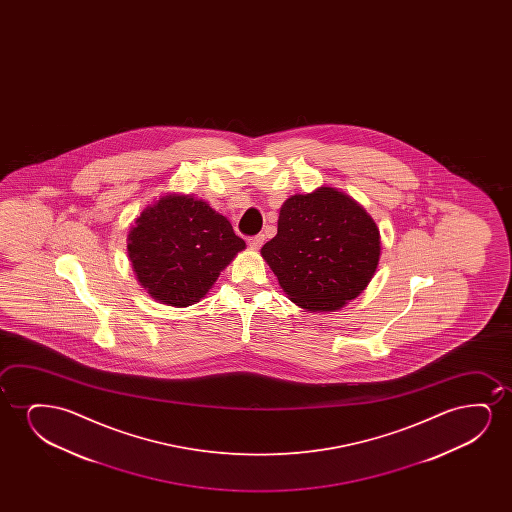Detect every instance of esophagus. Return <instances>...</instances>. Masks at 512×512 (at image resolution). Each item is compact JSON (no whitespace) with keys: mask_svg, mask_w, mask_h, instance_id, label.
<instances>
[{"mask_svg":"<svg viewBox=\"0 0 512 512\" xmlns=\"http://www.w3.org/2000/svg\"><path fill=\"white\" fill-rule=\"evenodd\" d=\"M264 243V234H257V236H252V238H248V246L252 248V250H259L260 246Z\"/></svg>","mask_w":512,"mask_h":512,"instance_id":"obj_1","label":"esophagus"}]
</instances>
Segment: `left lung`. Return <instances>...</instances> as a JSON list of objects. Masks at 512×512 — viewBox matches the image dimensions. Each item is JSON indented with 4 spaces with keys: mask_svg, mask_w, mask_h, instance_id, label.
<instances>
[{
    "mask_svg": "<svg viewBox=\"0 0 512 512\" xmlns=\"http://www.w3.org/2000/svg\"><path fill=\"white\" fill-rule=\"evenodd\" d=\"M260 253L290 301L311 313H329L369 285L381 239L378 225L355 199L320 187L288 197L278 234Z\"/></svg>",
    "mask_w": 512,
    "mask_h": 512,
    "instance_id": "8db88e82",
    "label": "left lung"
}]
</instances>
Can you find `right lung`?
I'll return each mask as SVG.
<instances>
[{
    "instance_id": "right-lung-1",
    "label": "right lung",
    "mask_w": 512,
    "mask_h": 512,
    "mask_svg": "<svg viewBox=\"0 0 512 512\" xmlns=\"http://www.w3.org/2000/svg\"><path fill=\"white\" fill-rule=\"evenodd\" d=\"M245 246L224 215L190 194L159 197L141 211L127 236L141 287L175 308L201 301Z\"/></svg>"
}]
</instances>
